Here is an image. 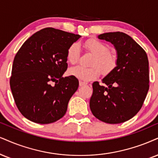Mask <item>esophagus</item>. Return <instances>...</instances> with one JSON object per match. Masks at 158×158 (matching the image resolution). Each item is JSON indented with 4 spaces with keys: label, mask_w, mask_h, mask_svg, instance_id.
Masks as SVG:
<instances>
[{
    "label": "esophagus",
    "mask_w": 158,
    "mask_h": 158,
    "mask_svg": "<svg viewBox=\"0 0 158 158\" xmlns=\"http://www.w3.org/2000/svg\"><path fill=\"white\" fill-rule=\"evenodd\" d=\"M86 84H87V83L83 82V81H79V85H80V86H83V85H86Z\"/></svg>",
    "instance_id": "esophagus-1"
}]
</instances>
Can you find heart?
<instances>
[{"mask_svg": "<svg viewBox=\"0 0 158 158\" xmlns=\"http://www.w3.org/2000/svg\"><path fill=\"white\" fill-rule=\"evenodd\" d=\"M85 50L91 52L94 57L91 59V67H83L81 66L70 68L68 71L69 75L83 81H89L97 78L101 72L108 74L113 71L117 64V57L110 52V48L97 40H89L85 42ZM80 56V46L77 43L72 44L68 48L67 58L69 63L75 64L78 61Z\"/></svg>", "mask_w": 158, "mask_h": 158, "instance_id": "1", "label": "heart"}]
</instances>
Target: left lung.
Wrapping results in <instances>:
<instances>
[{"label":"left lung","mask_w":158,"mask_h":158,"mask_svg":"<svg viewBox=\"0 0 158 158\" xmlns=\"http://www.w3.org/2000/svg\"><path fill=\"white\" fill-rule=\"evenodd\" d=\"M100 40L114 44L117 64L113 71L92 84L90 109L97 118L108 124H119L133 117L141 108L149 88V61L145 50L122 32L99 35Z\"/></svg>","instance_id":"8db88e82"}]
</instances>
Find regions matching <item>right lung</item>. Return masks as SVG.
I'll return each instance as SVG.
<instances>
[{"label":"right lung","mask_w":158,"mask_h":158,"mask_svg":"<svg viewBox=\"0 0 158 158\" xmlns=\"http://www.w3.org/2000/svg\"><path fill=\"white\" fill-rule=\"evenodd\" d=\"M81 36L46 28L33 34L17 52L10 87L17 108L28 120L50 124L65 115L79 85L76 77H63L67 52Z\"/></svg>","instance_id":"add662e5"}]
</instances>
